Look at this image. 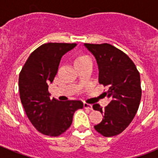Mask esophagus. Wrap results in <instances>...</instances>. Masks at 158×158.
<instances>
[{
    "label": "esophagus",
    "instance_id": "obj_1",
    "mask_svg": "<svg viewBox=\"0 0 158 158\" xmlns=\"http://www.w3.org/2000/svg\"><path fill=\"white\" fill-rule=\"evenodd\" d=\"M84 107H85V109L93 110V105H92V104H87V103H84Z\"/></svg>",
    "mask_w": 158,
    "mask_h": 158
}]
</instances>
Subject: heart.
<instances>
[{"label":"heart","instance_id":"heart-1","mask_svg":"<svg viewBox=\"0 0 158 158\" xmlns=\"http://www.w3.org/2000/svg\"><path fill=\"white\" fill-rule=\"evenodd\" d=\"M86 59H91L90 57L88 56V55H81V56L77 57L75 60V62H81V61H84V60H86Z\"/></svg>","mask_w":158,"mask_h":158}]
</instances>
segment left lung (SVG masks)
<instances>
[{
  "instance_id": "obj_1",
  "label": "left lung",
  "mask_w": 158,
  "mask_h": 158,
  "mask_svg": "<svg viewBox=\"0 0 158 158\" xmlns=\"http://www.w3.org/2000/svg\"><path fill=\"white\" fill-rule=\"evenodd\" d=\"M84 46L96 58L99 83L107 86L105 96L111 100L104 109L98 104H93V109L104 115L94 128L104 137L115 136L129 126L139 109L142 96L140 74L131 58L111 44Z\"/></svg>"
}]
</instances>
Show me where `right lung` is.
Returning a JSON list of instances; mask_svg holds the SVG:
<instances>
[{"instance_id": "right-lung-1", "label": "right lung", "mask_w": 158, "mask_h": 158, "mask_svg": "<svg viewBox=\"0 0 158 158\" xmlns=\"http://www.w3.org/2000/svg\"><path fill=\"white\" fill-rule=\"evenodd\" d=\"M76 46V43H45L30 54L19 73V96L26 115L43 135H62L71 126L75 111L83 108L80 100L59 101L51 99L48 92L62 57Z\"/></svg>"}]
</instances>
